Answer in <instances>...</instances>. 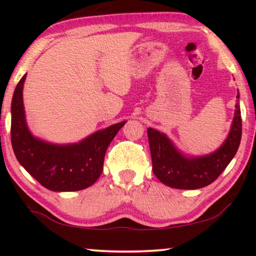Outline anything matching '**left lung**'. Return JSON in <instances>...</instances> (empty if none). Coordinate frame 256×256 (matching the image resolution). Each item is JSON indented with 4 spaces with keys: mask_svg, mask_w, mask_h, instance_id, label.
<instances>
[{
    "mask_svg": "<svg viewBox=\"0 0 256 256\" xmlns=\"http://www.w3.org/2000/svg\"><path fill=\"white\" fill-rule=\"evenodd\" d=\"M239 99L240 96H236ZM241 112L236 102L230 134L222 146L210 155L186 157L163 132L148 128L152 171L163 184L182 190L208 186L226 169L238 152L241 141Z\"/></svg>",
    "mask_w": 256,
    "mask_h": 256,
    "instance_id": "obj_1",
    "label": "left lung"
}]
</instances>
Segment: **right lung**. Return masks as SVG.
I'll return each instance as SVG.
<instances>
[{
    "instance_id": "add662e5",
    "label": "right lung",
    "mask_w": 256,
    "mask_h": 256,
    "mask_svg": "<svg viewBox=\"0 0 256 256\" xmlns=\"http://www.w3.org/2000/svg\"><path fill=\"white\" fill-rule=\"evenodd\" d=\"M17 84L12 101V144L24 169L44 188L56 192L79 191L90 186L104 169L106 150L126 121L96 132L79 143L52 144L31 134L23 104V85Z\"/></svg>"
}]
</instances>
